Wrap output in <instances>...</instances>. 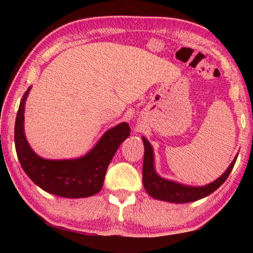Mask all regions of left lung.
Masks as SVG:
<instances>
[{"label":"left lung","instance_id":"8db88e82","mask_svg":"<svg viewBox=\"0 0 253 253\" xmlns=\"http://www.w3.org/2000/svg\"><path fill=\"white\" fill-rule=\"evenodd\" d=\"M142 140L144 144V158L142 168V180L144 189L154 199L173 203L193 202L211 195L212 192L215 191L227 179L238 157V155H236L233 162L228 166V169L225 170V173L221 177H218L216 180L212 181L211 184L202 187L186 186L179 184V182L162 178V177L157 174L154 168V155L151 143L144 137H142Z\"/></svg>","mask_w":253,"mask_h":253}]
</instances>
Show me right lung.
Returning <instances> with one entry per match:
<instances>
[{
  "label": "right lung",
  "mask_w": 253,
  "mask_h": 253,
  "mask_svg": "<svg viewBox=\"0 0 253 253\" xmlns=\"http://www.w3.org/2000/svg\"><path fill=\"white\" fill-rule=\"evenodd\" d=\"M31 87L20 101L15 122V147L21 168L41 189L64 198H87L98 193L103 186L106 169L121 143L130 135L127 123L107 130L92 150L82 158L47 160L37 155L27 141L24 131L25 102Z\"/></svg>",
  "instance_id": "obj_1"
}]
</instances>
